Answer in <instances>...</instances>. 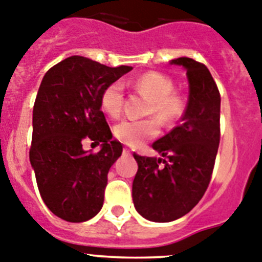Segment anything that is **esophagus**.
Instances as JSON below:
<instances>
[{
    "label": "esophagus",
    "instance_id": "1",
    "mask_svg": "<svg viewBox=\"0 0 262 262\" xmlns=\"http://www.w3.org/2000/svg\"><path fill=\"white\" fill-rule=\"evenodd\" d=\"M122 152H124V155H130V150H129V148H126V147H124Z\"/></svg>",
    "mask_w": 262,
    "mask_h": 262
}]
</instances>
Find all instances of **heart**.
Segmentation results:
<instances>
[{
	"mask_svg": "<svg viewBox=\"0 0 262 262\" xmlns=\"http://www.w3.org/2000/svg\"><path fill=\"white\" fill-rule=\"evenodd\" d=\"M137 93L150 98L146 115H157L143 120H122L114 128V134L120 142L130 147H140L146 141L158 136L160 119L164 125L178 121L185 112L187 102L183 94L173 90L175 82L168 75L159 72H147L132 82ZM124 84L116 81L108 84L100 95V107L111 117H119L124 108Z\"/></svg>",
	"mask_w": 262,
	"mask_h": 262,
	"instance_id": "heart-1",
	"label": "heart"
}]
</instances>
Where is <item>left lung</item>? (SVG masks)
Returning <instances> with one entry per match:
<instances>
[{
  "label": "left lung",
  "mask_w": 262,
  "mask_h": 262,
  "mask_svg": "<svg viewBox=\"0 0 262 262\" xmlns=\"http://www.w3.org/2000/svg\"><path fill=\"white\" fill-rule=\"evenodd\" d=\"M171 63L187 70V110L178 126L152 143L164 159L134 154V206L154 222L175 221L199 204L211 180L221 140V94L209 69L188 57Z\"/></svg>",
  "instance_id": "left-lung-1"
}]
</instances>
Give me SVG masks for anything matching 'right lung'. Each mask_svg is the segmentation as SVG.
<instances>
[{
	"mask_svg": "<svg viewBox=\"0 0 262 262\" xmlns=\"http://www.w3.org/2000/svg\"><path fill=\"white\" fill-rule=\"evenodd\" d=\"M132 69L72 56L52 67L41 81L32 114L30 162L44 204L63 221L84 222L102 209L108 171L122 145L111 140L100 95ZM86 139L102 142V150L84 152Z\"/></svg>",
	"mask_w": 262,
	"mask_h": 262,
	"instance_id": "add662e5",
	"label": "right lung"
}]
</instances>
